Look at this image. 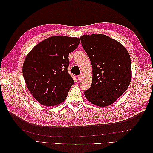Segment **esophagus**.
I'll list each match as a JSON object with an SVG mask.
<instances>
[{
    "mask_svg": "<svg viewBox=\"0 0 153 153\" xmlns=\"http://www.w3.org/2000/svg\"><path fill=\"white\" fill-rule=\"evenodd\" d=\"M82 77H83V75H82V74H81V75L78 76V79H79V80H81L82 78Z\"/></svg>",
    "mask_w": 153,
    "mask_h": 153,
    "instance_id": "34e87169",
    "label": "esophagus"
}]
</instances>
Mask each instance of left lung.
Returning <instances> with one entry per match:
<instances>
[{"label": "left lung", "mask_w": 153, "mask_h": 153, "mask_svg": "<svg viewBox=\"0 0 153 153\" xmlns=\"http://www.w3.org/2000/svg\"><path fill=\"white\" fill-rule=\"evenodd\" d=\"M80 39L92 66V84L84 92L85 98L101 107L112 105L130 84L129 53L122 44L104 34L84 35Z\"/></svg>", "instance_id": "obj_1"}]
</instances>
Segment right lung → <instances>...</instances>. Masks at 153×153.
Segmentation results:
<instances>
[{
  "label": "right lung",
  "instance_id": "add662e5",
  "mask_svg": "<svg viewBox=\"0 0 153 153\" xmlns=\"http://www.w3.org/2000/svg\"><path fill=\"white\" fill-rule=\"evenodd\" d=\"M80 43L78 38L52 36L36 45L27 55L23 75L28 89L40 104L54 106L65 100L75 82L68 72L69 53Z\"/></svg>",
  "mask_w": 153,
  "mask_h": 153
}]
</instances>
